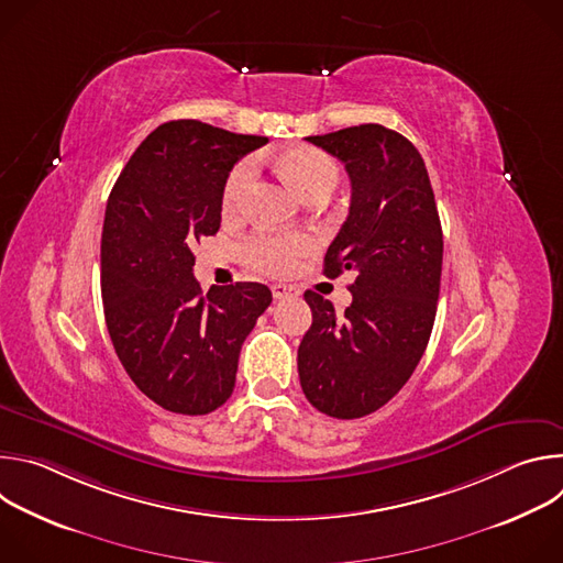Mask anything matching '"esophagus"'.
I'll return each instance as SVG.
<instances>
[{"instance_id":"obj_1","label":"esophagus","mask_w":563,"mask_h":563,"mask_svg":"<svg viewBox=\"0 0 563 563\" xmlns=\"http://www.w3.org/2000/svg\"><path fill=\"white\" fill-rule=\"evenodd\" d=\"M272 294H274V298H276V300H280V298H294V296H298V294H300V289H298L296 285L274 283V285H272Z\"/></svg>"}]
</instances>
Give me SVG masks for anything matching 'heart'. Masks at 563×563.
Wrapping results in <instances>:
<instances>
[{
  "mask_svg": "<svg viewBox=\"0 0 563 563\" xmlns=\"http://www.w3.org/2000/svg\"><path fill=\"white\" fill-rule=\"evenodd\" d=\"M280 167L296 187V191L307 198L318 189H332L339 183V167L334 159L309 146H296L280 155ZM256 163L254 159H243L235 165L229 174L222 191L224 207H233L240 196H243L245 187L254 178ZM311 250V240L305 233H256L247 238L240 245V258L252 269H258L263 274L283 276L289 274L298 258L305 256Z\"/></svg>",
  "mask_w": 563,
  "mask_h": 563,
  "instance_id": "b5f03b06",
  "label": "heart"
}]
</instances>
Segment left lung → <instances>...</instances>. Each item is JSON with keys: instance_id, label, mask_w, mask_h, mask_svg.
Here are the masks:
<instances>
[{"instance_id": "obj_1", "label": "left lung", "mask_w": 563, "mask_h": 563, "mask_svg": "<svg viewBox=\"0 0 563 563\" xmlns=\"http://www.w3.org/2000/svg\"><path fill=\"white\" fill-rule=\"evenodd\" d=\"M307 142L345 165L350 216L325 254V276L354 272L352 305L307 289L311 328L298 347L309 404L334 419H361L408 383L437 316L443 231L417 146L380 124H361Z\"/></svg>"}]
</instances>
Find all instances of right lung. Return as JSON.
<instances>
[{"label": "right lung", "mask_w": 563, "mask_h": 563, "mask_svg": "<svg viewBox=\"0 0 563 563\" xmlns=\"http://www.w3.org/2000/svg\"><path fill=\"white\" fill-rule=\"evenodd\" d=\"M263 144L198 120L165 122L109 196L100 254L109 336L137 389L169 412L198 417L224 404L240 347L272 302L261 283L202 294L191 254L220 229L229 172Z\"/></svg>", "instance_id": "1"}]
</instances>
